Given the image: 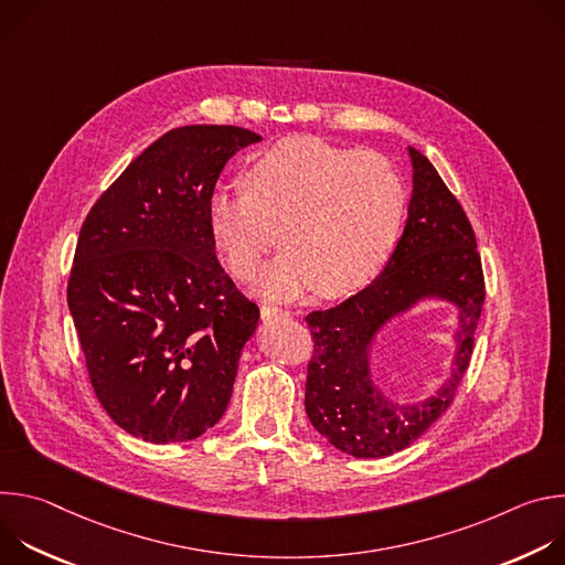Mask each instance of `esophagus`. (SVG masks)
I'll return each mask as SVG.
<instances>
[{
    "instance_id": "esophagus-1",
    "label": "esophagus",
    "mask_w": 565,
    "mask_h": 565,
    "mask_svg": "<svg viewBox=\"0 0 565 565\" xmlns=\"http://www.w3.org/2000/svg\"><path fill=\"white\" fill-rule=\"evenodd\" d=\"M286 317H290V312L284 310V308H277V306H264V308H262V319H264V321L286 319Z\"/></svg>"
}]
</instances>
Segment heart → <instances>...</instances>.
<instances>
[{"label":"heart","mask_w":565,"mask_h":565,"mask_svg":"<svg viewBox=\"0 0 565 565\" xmlns=\"http://www.w3.org/2000/svg\"><path fill=\"white\" fill-rule=\"evenodd\" d=\"M405 203V185L384 158L295 136L253 160L246 190L214 188L207 225L238 279L259 270L279 227L286 248L262 273V297L295 299L312 286L324 297H344L388 262Z\"/></svg>","instance_id":"1"}]
</instances>
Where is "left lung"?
Masks as SVG:
<instances>
[{"label":"left lung","instance_id":"8db88e82","mask_svg":"<svg viewBox=\"0 0 565 565\" xmlns=\"http://www.w3.org/2000/svg\"><path fill=\"white\" fill-rule=\"evenodd\" d=\"M414 190L402 236L371 286L329 310H312L306 414L333 447L355 458H384L416 443L454 402L471 360L482 301L480 255L467 214L429 158L409 147ZM459 308L450 375L427 398L395 401L370 373V349L391 318L423 300Z\"/></svg>","mask_w":565,"mask_h":565}]
</instances>
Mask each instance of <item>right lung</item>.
Masks as SVG:
<instances>
[{
    "mask_svg": "<svg viewBox=\"0 0 565 565\" xmlns=\"http://www.w3.org/2000/svg\"><path fill=\"white\" fill-rule=\"evenodd\" d=\"M259 140L232 125L172 129L79 230L66 299L92 386L145 443L194 440L227 409L259 308L216 259L207 199L227 160Z\"/></svg>",
    "mask_w": 565,
    "mask_h": 565,
    "instance_id": "1",
    "label": "right lung"
}]
</instances>
